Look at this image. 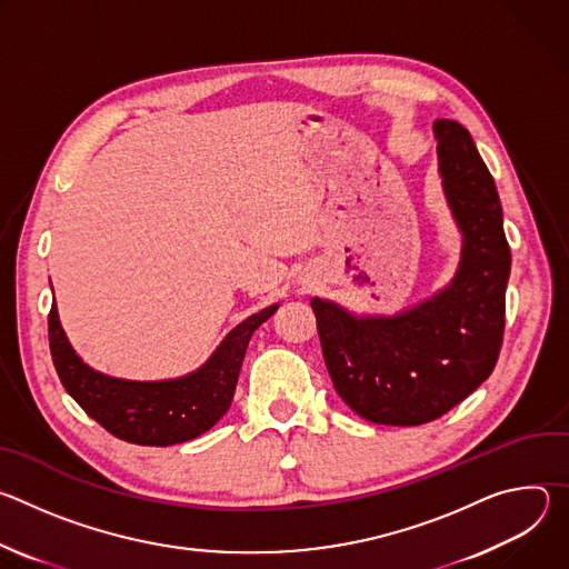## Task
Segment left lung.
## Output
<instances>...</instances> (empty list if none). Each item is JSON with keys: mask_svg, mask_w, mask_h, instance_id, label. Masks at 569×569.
Returning <instances> with one entry per match:
<instances>
[{"mask_svg": "<svg viewBox=\"0 0 569 569\" xmlns=\"http://www.w3.org/2000/svg\"><path fill=\"white\" fill-rule=\"evenodd\" d=\"M435 134L443 193L463 236L450 286L393 317L310 301L336 391L380 426L443 417L491 376L502 349L511 250L500 196L461 123L439 119Z\"/></svg>", "mask_w": 569, "mask_h": 569, "instance_id": "obj_1", "label": "left lung"}]
</instances>
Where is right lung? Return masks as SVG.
<instances>
[{"instance_id":"obj_1","label":"right lung","mask_w":569,"mask_h":569,"mask_svg":"<svg viewBox=\"0 0 569 569\" xmlns=\"http://www.w3.org/2000/svg\"><path fill=\"white\" fill-rule=\"evenodd\" d=\"M277 308L274 303L240 321L198 371L176 380L137 382L94 371L71 349L56 303L49 312V349L67 393L110 435L137 446H173L200 437L222 419L250 338Z\"/></svg>"}]
</instances>
